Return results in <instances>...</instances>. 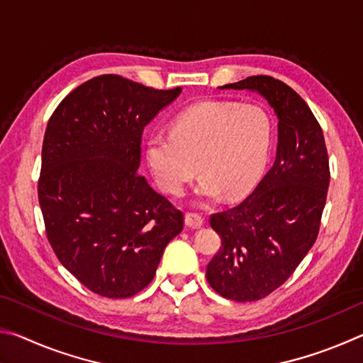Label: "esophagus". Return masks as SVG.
I'll return each instance as SVG.
<instances>
[{
    "instance_id": "34e87169",
    "label": "esophagus",
    "mask_w": 363,
    "mask_h": 363,
    "mask_svg": "<svg viewBox=\"0 0 363 363\" xmlns=\"http://www.w3.org/2000/svg\"><path fill=\"white\" fill-rule=\"evenodd\" d=\"M186 225L190 229H200L203 225V218L196 213H187L186 214Z\"/></svg>"
}]
</instances>
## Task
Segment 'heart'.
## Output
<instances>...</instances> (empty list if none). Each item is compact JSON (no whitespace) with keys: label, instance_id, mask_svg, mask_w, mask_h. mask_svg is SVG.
I'll use <instances>...</instances> for the list:
<instances>
[{"label":"heart","instance_id":"1","mask_svg":"<svg viewBox=\"0 0 363 363\" xmlns=\"http://www.w3.org/2000/svg\"><path fill=\"white\" fill-rule=\"evenodd\" d=\"M272 120L255 104L206 101L195 104L171 121L169 136L147 139L145 158L164 192L181 195L196 174L200 205L248 195L266 171L272 147Z\"/></svg>","mask_w":363,"mask_h":363}]
</instances>
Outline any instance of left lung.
<instances>
[{
	"label": "left lung",
	"instance_id": "obj_1",
	"mask_svg": "<svg viewBox=\"0 0 363 363\" xmlns=\"http://www.w3.org/2000/svg\"><path fill=\"white\" fill-rule=\"evenodd\" d=\"M219 89L259 94L279 120L272 168L247 200L210 220L223 247L206 266L208 284L247 303L277 290L314 245L330 184L328 153L314 113L280 79L248 77Z\"/></svg>",
	"mask_w": 363,
	"mask_h": 363
}]
</instances>
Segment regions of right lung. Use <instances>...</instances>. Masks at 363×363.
Segmentation results:
<instances>
[{"instance_id": "obj_1", "label": "right lung", "mask_w": 363, "mask_h": 363, "mask_svg": "<svg viewBox=\"0 0 363 363\" xmlns=\"http://www.w3.org/2000/svg\"><path fill=\"white\" fill-rule=\"evenodd\" d=\"M181 93L101 75L73 89L46 126L38 200L48 240L101 296L144 290L184 227L182 213L138 173L144 128Z\"/></svg>"}]
</instances>
